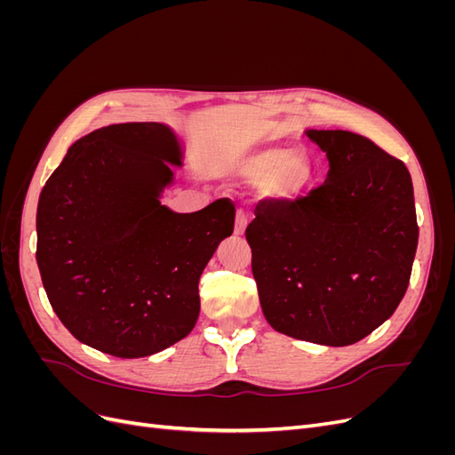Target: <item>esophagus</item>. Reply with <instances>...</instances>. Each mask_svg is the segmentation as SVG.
<instances>
[{
  "label": "esophagus",
  "instance_id": "obj_1",
  "mask_svg": "<svg viewBox=\"0 0 455 455\" xmlns=\"http://www.w3.org/2000/svg\"><path fill=\"white\" fill-rule=\"evenodd\" d=\"M246 224H249V212L246 211H237V218H235V233L237 235H243Z\"/></svg>",
  "mask_w": 455,
  "mask_h": 455
}]
</instances>
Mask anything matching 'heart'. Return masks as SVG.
<instances>
[{
    "label": "heart",
    "instance_id": "heart-1",
    "mask_svg": "<svg viewBox=\"0 0 455 455\" xmlns=\"http://www.w3.org/2000/svg\"><path fill=\"white\" fill-rule=\"evenodd\" d=\"M239 172L252 182L269 180V188L275 194L288 199L304 194L311 182V167L306 156H301L299 151H286L279 146L254 151L241 161Z\"/></svg>",
    "mask_w": 455,
    "mask_h": 455
}]
</instances>
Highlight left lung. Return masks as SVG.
<instances>
[{
	"label": "left lung",
	"instance_id": "1",
	"mask_svg": "<svg viewBox=\"0 0 455 455\" xmlns=\"http://www.w3.org/2000/svg\"><path fill=\"white\" fill-rule=\"evenodd\" d=\"M330 163L306 197L266 199L246 228L261 311L281 334L351 346L389 319L418 249L406 164L363 134L307 131Z\"/></svg>",
	"mask_w": 455,
	"mask_h": 455
}]
</instances>
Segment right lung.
Listing matches in <instances>:
<instances>
[{
	"mask_svg": "<svg viewBox=\"0 0 455 455\" xmlns=\"http://www.w3.org/2000/svg\"><path fill=\"white\" fill-rule=\"evenodd\" d=\"M180 149L161 123H121L77 140L41 189L36 259L72 336L119 359L171 347L194 330L199 277L233 233L235 204L191 214L161 204Z\"/></svg>",
	"mask_w": 455,
	"mask_h": 455,
	"instance_id": "add662e5",
	"label": "right lung"
}]
</instances>
